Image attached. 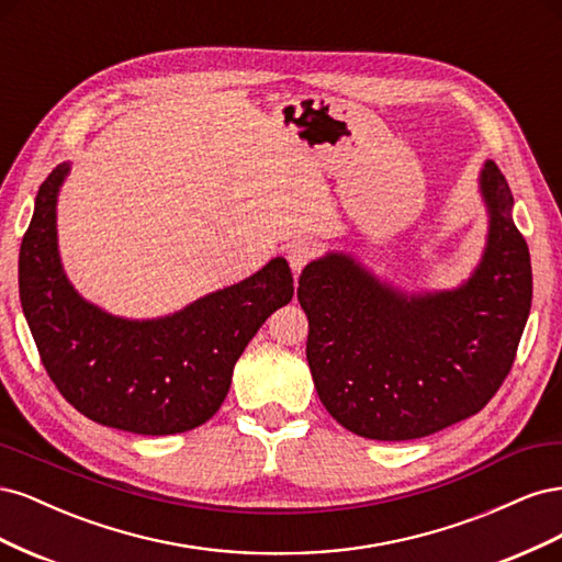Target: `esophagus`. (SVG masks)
<instances>
[{"instance_id":"1","label":"esophagus","mask_w":562,"mask_h":562,"mask_svg":"<svg viewBox=\"0 0 562 562\" xmlns=\"http://www.w3.org/2000/svg\"><path fill=\"white\" fill-rule=\"evenodd\" d=\"M316 255H318L316 244L302 239V241L291 244V248H288V262H291L295 274H300V271L316 258Z\"/></svg>"}]
</instances>
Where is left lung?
<instances>
[{"label": "left lung", "mask_w": 562, "mask_h": 562, "mask_svg": "<svg viewBox=\"0 0 562 562\" xmlns=\"http://www.w3.org/2000/svg\"><path fill=\"white\" fill-rule=\"evenodd\" d=\"M481 190L490 236L481 267L457 291L405 297L349 255L302 269L307 361L326 411L356 436L413 440L475 413L512 372L532 304L530 250L514 196L487 161Z\"/></svg>", "instance_id": "1"}]
</instances>
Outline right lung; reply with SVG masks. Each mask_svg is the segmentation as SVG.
<instances>
[{
    "label": "right lung",
    "mask_w": 562,
    "mask_h": 562,
    "mask_svg": "<svg viewBox=\"0 0 562 562\" xmlns=\"http://www.w3.org/2000/svg\"><path fill=\"white\" fill-rule=\"evenodd\" d=\"M65 176L60 164L42 182L19 255L21 304L50 382L103 427L143 436L201 427L223 405L252 335L293 300L291 267L274 258L166 318L110 316L83 302L63 274L56 194Z\"/></svg>",
    "instance_id": "obj_1"
}]
</instances>
